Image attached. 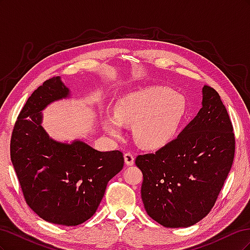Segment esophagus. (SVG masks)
I'll return each mask as SVG.
<instances>
[{"label": "esophagus", "mask_w": 250, "mask_h": 250, "mask_svg": "<svg viewBox=\"0 0 250 250\" xmlns=\"http://www.w3.org/2000/svg\"><path fill=\"white\" fill-rule=\"evenodd\" d=\"M124 161L126 166H132L134 164V156L131 153L127 152L124 154Z\"/></svg>", "instance_id": "1"}]
</instances>
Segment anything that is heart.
I'll list each match as a JSON object with an SVG mask.
<instances>
[{
	"label": "heart",
	"mask_w": 250,
	"mask_h": 250,
	"mask_svg": "<svg viewBox=\"0 0 250 250\" xmlns=\"http://www.w3.org/2000/svg\"><path fill=\"white\" fill-rule=\"evenodd\" d=\"M186 115L183 96L161 86H148L121 97L113 115L103 113L101 123L109 135L120 138L122 124L133 125L135 142L145 149L167 146L178 132Z\"/></svg>",
	"instance_id": "obj_1"
}]
</instances>
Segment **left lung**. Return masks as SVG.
<instances>
[{"label":"left lung","instance_id":"left-lung-1","mask_svg":"<svg viewBox=\"0 0 250 250\" xmlns=\"http://www.w3.org/2000/svg\"><path fill=\"white\" fill-rule=\"evenodd\" d=\"M201 105L175 140L135 158L144 208L165 228H188L206 217L233 162L232 125L220 96L204 85Z\"/></svg>","mask_w":250,"mask_h":250}]
</instances>
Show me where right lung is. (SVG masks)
Masks as SVG:
<instances>
[{
    "label": "right lung",
    "instance_id": "add662e5",
    "mask_svg": "<svg viewBox=\"0 0 250 250\" xmlns=\"http://www.w3.org/2000/svg\"><path fill=\"white\" fill-rule=\"evenodd\" d=\"M63 99H72V94L60 76L34 90L14 125L10 156L31 209L44 221L76 226L96 213L124 157L119 150L99 151L82 140L50 137L42 111Z\"/></svg>",
    "mask_w": 250,
    "mask_h": 250
}]
</instances>
